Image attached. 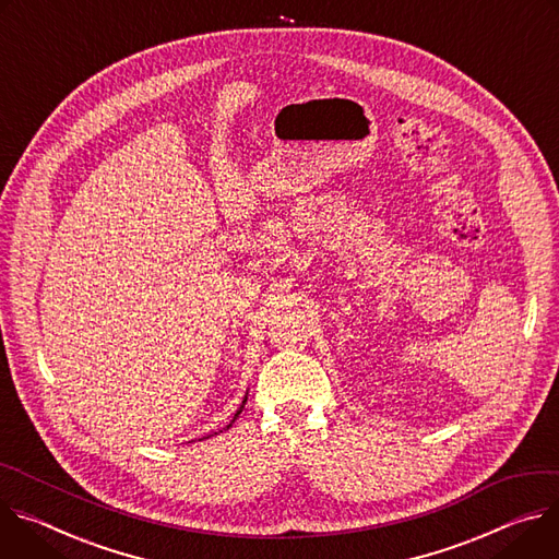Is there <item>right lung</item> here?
I'll return each instance as SVG.
<instances>
[{"instance_id": "right-lung-1", "label": "right lung", "mask_w": 559, "mask_h": 559, "mask_svg": "<svg viewBox=\"0 0 559 559\" xmlns=\"http://www.w3.org/2000/svg\"><path fill=\"white\" fill-rule=\"evenodd\" d=\"M246 400H248V397H243V402H241V406H239V411H237V413H235V417H233V421H235V419H237V415H239V413H241V408H243V404H246ZM233 421H230V424H233ZM230 424H228V426H230Z\"/></svg>"}]
</instances>
